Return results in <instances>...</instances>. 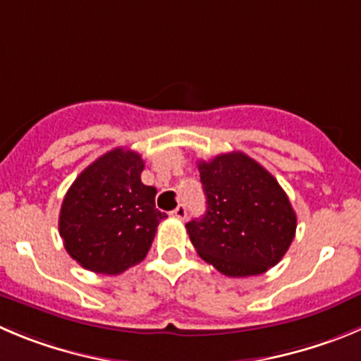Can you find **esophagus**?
Listing matches in <instances>:
<instances>
[{
    "mask_svg": "<svg viewBox=\"0 0 361 361\" xmlns=\"http://www.w3.org/2000/svg\"><path fill=\"white\" fill-rule=\"evenodd\" d=\"M171 215L176 219H180V221H183V219L187 217V207H185V204H178V207L171 212Z\"/></svg>",
    "mask_w": 361,
    "mask_h": 361,
    "instance_id": "1",
    "label": "esophagus"
}]
</instances>
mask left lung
I'll use <instances>...</instances> for the list:
<instances>
[{
    "label": "left lung",
    "instance_id": "8db88e82",
    "mask_svg": "<svg viewBox=\"0 0 361 361\" xmlns=\"http://www.w3.org/2000/svg\"><path fill=\"white\" fill-rule=\"evenodd\" d=\"M207 214L187 222L197 255L231 278L264 274L295 237L298 217L276 178L240 151L197 161Z\"/></svg>",
    "mask_w": 361,
    "mask_h": 361
}]
</instances>
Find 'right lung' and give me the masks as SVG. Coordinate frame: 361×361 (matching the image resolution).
<instances>
[{"mask_svg":"<svg viewBox=\"0 0 361 361\" xmlns=\"http://www.w3.org/2000/svg\"><path fill=\"white\" fill-rule=\"evenodd\" d=\"M144 160L124 147L82 171L62 201L59 231L83 269L116 276L146 258L167 215L154 207L157 188L140 181Z\"/></svg>","mask_w":361,"mask_h":361,"instance_id":"obj_1","label":"right lung"}]
</instances>
